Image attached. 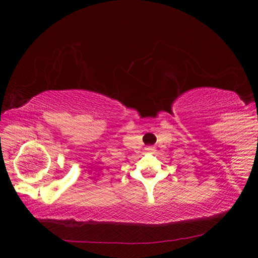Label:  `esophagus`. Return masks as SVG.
<instances>
[{"mask_svg": "<svg viewBox=\"0 0 258 258\" xmlns=\"http://www.w3.org/2000/svg\"><path fill=\"white\" fill-rule=\"evenodd\" d=\"M146 150L148 151V153H154V151H155V147H147Z\"/></svg>", "mask_w": 258, "mask_h": 258, "instance_id": "1", "label": "esophagus"}]
</instances>
